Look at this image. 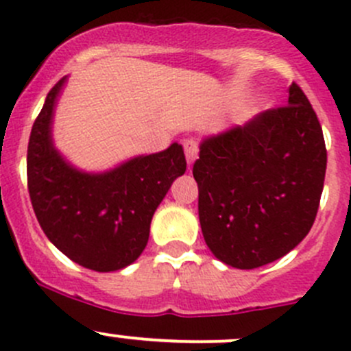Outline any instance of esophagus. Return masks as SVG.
<instances>
[{
	"mask_svg": "<svg viewBox=\"0 0 351 351\" xmlns=\"http://www.w3.org/2000/svg\"><path fill=\"white\" fill-rule=\"evenodd\" d=\"M183 147H185L186 162H189V165H193V161H195L198 156V143L195 139H186L185 143H183Z\"/></svg>",
	"mask_w": 351,
	"mask_h": 351,
	"instance_id": "34e87169",
	"label": "esophagus"
}]
</instances>
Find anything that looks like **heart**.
Wrapping results in <instances>:
<instances>
[{"label":"heart","mask_w":351,"mask_h":351,"mask_svg":"<svg viewBox=\"0 0 351 351\" xmlns=\"http://www.w3.org/2000/svg\"><path fill=\"white\" fill-rule=\"evenodd\" d=\"M256 112H258V108L254 107V105H247V107H244L241 110V113H239V119L247 120V119H251V117H253Z\"/></svg>","instance_id":"obj_1"}]
</instances>
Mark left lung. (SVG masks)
<instances>
[{
    "label": "left lung",
    "instance_id": "1",
    "mask_svg": "<svg viewBox=\"0 0 351 351\" xmlns=\"http://www.w3.org/2000/svg\"><path fill=\"white\" fill-rule=\"evenodd\" d=\"M198 147V219L217 260L253 270L306 238L328 158L319 120L295 83L287 90V107L205 136Z\"/></svg>",
    "mask_w": 351,
    "mask_h": 351
}]
</instances>
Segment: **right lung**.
Listing matches in <instances>:
<instances>
[{
    "label": "right lung",
    "mask_w": 351,
    "mask_h": 351,
    "mask_svg": "<svg viewBox=\"0 0 351 351\" xmlns=\"http://www.w3.org/2000/svg\"><path fill=\"white\" fill-rule=\"evenodd\" d=\"M67 76L51 91L32 127L28 193L49 241L74 263L117 271L141 256L153 215L186 169L182 144L139 154L105 171H84L54 144V113Z\"/></svg>",
    "instance_id": "add662e5"
}]
</instances>
